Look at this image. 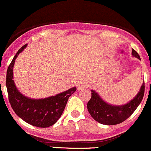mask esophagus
<instances>
[{
    "instance_id": "34e87169",
    "label": "esophagus",
    "mask_w": 151,
    "mask_h": 151,
    "mask_svg": "<svg viewBox=\"0 0 151 151\" xmlns=\"http://www.w3.org/2000/svg\"><path fill=\"white\" fill-rule=\"evenodd\" d=\"M76 86H77L78 90H81V89H83V88H84L86 86V83L83 81H78L77 83V84H76Z\"/></svg>"
}]
</instances>
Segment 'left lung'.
<instances>
[{
    "label": "left lung",
    "mask_w": 151,
    "mask_h": 151,
    "mask_svg": "<svg viewBox=\"0 0 151 151\" xmlns=\"http://www.w3.org/2000/svg\"><path fill=\"white\" fill-rule=\"evenodd\" d=\"M132 55L140 59L139 55L132 50ZM145 93V83H142L137 96L123 106H112L103 101L97 92L92 90V97L87 103V109L92 118L104 125H117L123 123L134 112L141 103Z\"/></svg>",
    "instance_id": "1"
}]
</instances>
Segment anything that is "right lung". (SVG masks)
Here are the masks:
<instances>
[{
    "instance_id": "right-lung-1",
    "label": "right lung",
    "mask_w": 151,
    "mask_h": 151,
    "mask_svg": "<svg viewBox=\"0 0 151 151\" xmlns=\"http://www.w3.org/2000/svg\"><path fill=\"white\" fill-rule=\"evenodd\" d=\"M26 46L25 44L19 49L7 69L6 83L9 101L16 114L25 122L31 126L47 128L53 126L60 118L68 98L76 92V87L44 99H30L22 95L12 79L13 66L16 58Z\"/></svg>"
}]
</instances>
